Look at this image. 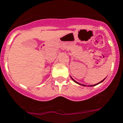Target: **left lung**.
Segmentation results:
<instances>
[{
    "mask_svg": "<svg viewBox=\"0 0 123 123\" xmlns=\"http://www.w3.org/2000/svg\"><path fill=\"white\" fill-rule=\"evenodd\" d=\"M72 80H73L74 81V82L75 83H78V84H79V85H82V86H86V85H83V84H81V83H78V82H77V81H76L75 80H74V79H73L72 78ZM105 80V79H104ZM104 80H103L102 81H100V82H99L98 83H97V84H95V85H88V86H95V85H98V84H99V83H100L101 82H102V81H103Z\"/></svg>",
    "mask_w": 123,
    "mask_h": 123,
    "instance_id": "8db88e82",
    "label": "left lung"
}]
</instances>
